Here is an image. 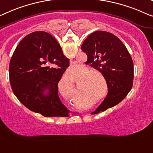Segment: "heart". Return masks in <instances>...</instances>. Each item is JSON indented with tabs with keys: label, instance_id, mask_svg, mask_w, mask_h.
Here are the masks:
<instances>
[{
	"label": "heart",
	"instance_id": "b5f03b06",
	"mask_svg": "<svg viewBox=\"0 0 153 153\" xmlns=\"http://www.w3.org/2000/svg\"><path fill=\"white\" fill-rule=\"evenodd\" d=\"M77 70V66L74 65L70 67L69 71L75 73ZM77 81L79 90V97L80 100H84L94 98L101 94L103 91L104 82L106 86V81L103 74L99 70L91 69L86 66H80L74 75ZM74 76L67 74L65 75L58 84L60 92L67 98L74 100L76 97V89L75 86Z\"/></svg>",
	"mask_w": 153,
	"mask_h": 153
}]
</instances>
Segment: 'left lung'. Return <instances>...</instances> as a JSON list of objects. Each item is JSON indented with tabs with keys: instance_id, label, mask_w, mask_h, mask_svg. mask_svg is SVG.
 Listing matches in <instances>:
<instances>
[{
	"instance_id": "8db88e82",
	"label": "left lung",
	"mask_w": 153,
	"mask_h": 153,
	"mask_svg": "<svg viewBox=\"0 0 153 153\" xmlns=\"http://www.w3.org/2000/svg\"><path fill=\"white\" fill-rule=\"evenodd\" d=\"M91 67L101 71L105 77L108 94L91 114L117 105L131 90L134 78L133 62L128 51L117 36L104 31L91 33L82 45Z\"/></svg>"
}]
</instances>
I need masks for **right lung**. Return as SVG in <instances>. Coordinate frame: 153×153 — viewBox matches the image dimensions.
I'll return each mask as SVG.
<instances>
[{
	"label": "right lung",
	"mask_w": 153,
	"mask_h": 153,
	"mask_svg": "<svg viewBox=\"0 0 153 153\" xmlns=\"http://www.w3.org/2000/svg\"><path fill=\"white\" fill-rule=\"evenodd\" d=\"M69 66L56 40L45 31L26 36L11 57L9 74L13 92L27 108L45 117H68L58 84Z\"/></svg>",
	"instance_id": "add662e5"
}]
</instances>
